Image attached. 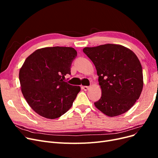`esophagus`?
Returning a JSON list of instances; mask_svg holds the SVG:
<instances>
[{
    "instance_id": "obj_1",
    "label": "esophagus",
    "mask_w": 158,
    "mask_h": 158,
    "mask_svg": "<svg viewBox=\"0 0 158 158\" xmlns=\"http://www.w3.org/2000/svg\"><path fill=\"white\" fill-rule=\"evenodd\" d=\"M82 89L85 91H86L89 89V86H86V85H84V86H82Z\"/></svg>"
}]
</instances>
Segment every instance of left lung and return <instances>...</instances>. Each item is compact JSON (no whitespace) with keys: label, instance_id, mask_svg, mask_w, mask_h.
<instances>
[{"label":"left lung","instance_id":"left-lung-1","mask_svg":"<svg viewBox=\"0 0 158 158\" xmlns=\"http://www.w3.org/2000/svg\"><path fill=\"white\" fill-rule=\"evenodd\" d=\"M83 52L93 62L102 88L95 106L109 117L127 112L139 98L143 88L142 68L137 56L120 45L85 47Z\"/></svg>","mask_w":158,"mask_h":158}]
</instances>
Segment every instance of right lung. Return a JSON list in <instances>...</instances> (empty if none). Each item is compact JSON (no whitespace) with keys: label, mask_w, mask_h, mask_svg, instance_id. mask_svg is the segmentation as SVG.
<instances>
[{"label":"right lung","mask_w":158,"mask_h":158,"mask_svg":"<svg viewBox=\"0 0 158 158\" xmlns=\"http://www.w3.org/2000/svg\"><path fill=\"white\" fill-rule=\"evenodd\" d=\"M76 56L73 47H45L36 50L24 61L19 73L22 92L40 115L59 118L73 106L80 87L69 84L64 79L71 74Z\"/></svg>","instance_id":"1"}]
</instances>
